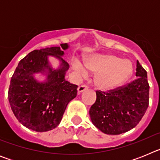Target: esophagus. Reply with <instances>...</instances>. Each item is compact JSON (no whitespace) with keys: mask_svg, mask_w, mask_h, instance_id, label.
Instances as JSON below:
<instances>
[{"mask_svg":"<svg viewBox=\"0 0 160 160\" xmlns=\"http://www.w3.org/2000/svg\"><path fill=\"white\" fill-rule=\"evenodd\" d=\"M87 89H88L87 86H86V85H82V86L78 87V92L80 94V93L83 92V91H85V90H87Z\"/></svg>","mask_w":160,"mask_h":160,"instance_id":"esophagus-1","label":"esophagus"}]
</instances>
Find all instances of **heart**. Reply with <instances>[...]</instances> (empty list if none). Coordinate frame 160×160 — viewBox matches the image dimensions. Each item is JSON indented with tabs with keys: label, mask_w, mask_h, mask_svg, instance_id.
<instances>
[{
	"label": "heart",
	"mask_w": 160,
	"mask_h": 160,
	"mask_svg": "<svg viewBox=\"0 0 160 160\" xmlns=\"http://www.w3.org/2000/svg\"><path fill=\"white\" fill-rule=\"evenodd\" d=\"M86 63L89 70L96 73L94 83L102 90H111L119 87L131 77L133 72L131 61L112 54L92 55L87 58ZM73 65L82 75L87 73V69L79 60L73 61Z\"/></svg>",
	"instance_id": "obj_1"
}]
</instances>
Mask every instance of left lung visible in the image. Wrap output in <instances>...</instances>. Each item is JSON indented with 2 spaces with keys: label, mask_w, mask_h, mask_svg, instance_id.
Segmentation results:
<instances>
[{
  "label": "left lung",
  "mask_w": 160,
  "mask_h": 160,
  "mask_svg": "<svg viewBox=\"0 0 160 160\" xmlns=\"http://www.w3.org/2000/svg\"><path fill=\"white\" fill-rule=\"evenodd\" d=\"M136 78L108 92L96 91V101L90 109V119L102 132L119 135L134 128L149 105L148 73L136 62Z\"/></svg>",
  "instance_id": "1"
}]
</instances>
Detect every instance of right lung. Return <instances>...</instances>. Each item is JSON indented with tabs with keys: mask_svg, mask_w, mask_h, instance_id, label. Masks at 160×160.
<instances>
[{
	"mask_svg": "<svg viewBox=\"0 0 160 160\" xmlns=\"http://www.w3.org/2000/svg\"><path fill=\"white\" fill-rule=\"evenodd\" d=\"M68 48L65 43L61 47L36 49L18 63L8 98L14 115L25 128L38 132L53 130L60 123L68 103L77 96V85L65 79L69 64L62 57ZM49 56L60 61L59 68H52ZM39 72L47 75L46 81L35 79L34 74Z\"/></svg>",
	"mask_w": 160,
	"mask_h": 160,
	"instance_id": "right-lung-1",
	"label": "right lung"
}]
</instances>
